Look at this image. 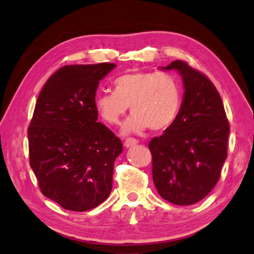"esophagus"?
<instances>
[{
  "label": "esophagus",
  "instance_id": "obj_1",
  "mask_svg": "<svg viewBox=\"0 0 254 254\" xmlns=\"http://www.w3.org/2000/svg\"><path fill=\"white\" fill-rule=\"evenodd\" d=\"M137 144H138V140L134 138H127L126 141H124V146H126L127 148L132 147V146H135Z\"/></svg>",
  "mask_w": 254,
  "mask_h": 254
}]
</instances>
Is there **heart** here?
<instances>
[{
  "label": "heart",
  "instance_id": "obj_1",
  "mask_svg": "<svg viewBox=\"0 0 254 254\" xmlns=\"http://www.w3.org/2000/svg\"><path fill=\"white\" fill-rule=\"evenodd\" d=\"M114 92H100L94 106L108 126H119L128 107L133 116L123 128L124 133L142 132L151 127L162 131L173 126L183 105V88L170 73L134 71L113 80Z\"/></svg>",
  "mask_w": 254,
  "mask_h": 254
}]
</instances>
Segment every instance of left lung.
Returning a JSON list of instances; mask_svg holds the SVG:
<instances>
[{"instance_id": "left-lung-1", "label": "left lung", "mask_w": 254, "mask_h": 254, "mask_svg": "<svg viewBox=\"0 0 254 254\" xmlns=\"http://www.w3.org/2000/svg\"><path fill=\"white\" fill-rule=\"evenodd\" d=\"M161 69L177 70L184 96L175 123L148 144L153 182L167 201L188 206L205 198L219 181L229 122L219 92L205 74L180 60Z\"/></svg>"}]
</instances>
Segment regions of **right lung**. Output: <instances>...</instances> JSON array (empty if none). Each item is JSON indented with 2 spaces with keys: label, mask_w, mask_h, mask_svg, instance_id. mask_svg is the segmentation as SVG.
<instances>
[{
  "label": "right lung",
  "mask_w": 254,
  "mask_h": 254,
  "mask_svg": "<svg viewBox=\"0 0 254 254\" xmlns=\"http://www.w3.org/2000/svg\"><path fill=\"white\" fill-rule=\"evenodd\" d=\"M114 63L59 69L39 94L28 127L30 164L42 194L64 209L85 212L108 198L122 141L98 122L99 83Z\"/></svg>",
  "instance_id": "right-lung-1"
}]
</instances>
